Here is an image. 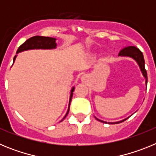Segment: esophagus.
Returning <instances> with one entry per match:
<instances>
[{"label":"esophagus","mask_w":156,"mask_h":156,"mask_svg":"<svg viewBox=\"0 0 156 156\" xmlns=\"http://www.w3.org/2000/svg\"><path fill=\"white\" fill-rule=\"evenodd\" d=\"M87 76L86 75L83 76H82V79H83V80H87Z\"/></svg>","instance_id":"obj_1"}]
</instances>
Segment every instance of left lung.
Instances as JSON below:
<instances>
[{"mask_svg": "<svg viewBox=\"0 0 156 156\" xmlns=\"http://www.w3.org/2000/svg\"><path fill=\"white\" fill-rule=\"evenodd\" d=\"M119 56H122V57H129L137 62L139 67H140V71H141L143 76H144V77L145 78V84L147 85V83H148V76H147V72H146L145 68H144V59L142 52L140 51L138 48H137L136 47L129 46L122 48V50L120 51V52L119 53ZM129 117H128V118H129ZM128 118H126V119H122V120L121 121H118V122H108V124H116V123H119V122H123V121L126 120ZM95 119H97V120L100 121V122H103V123H107V122H105V121L101 120V119H98V118H96V117H95Z\"/></svg>", "mask_w": 156, "mask_h": 156, "instance_id": "8db88e82", "label": "left lung"}]
</instances>
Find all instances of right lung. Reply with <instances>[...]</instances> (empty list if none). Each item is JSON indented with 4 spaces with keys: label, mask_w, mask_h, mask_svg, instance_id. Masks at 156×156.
I'll return each mask as SVG.
<instances>
[{
    "label": "right lung",
    "mask_w": 156,
    "mask_h": 156,
    "mask_svg": "<svg viewBox=\"0 0 156 156\" xmlns=\"http://www.w3.org/2000/svg\"><path fill=\"white\" fill-rule=\"evenodd\" d=\"M56 46H57V44H56L55 38H52V37H41V36H35V37H31V38H30V39H28L27 41H25L23 44L19 48V49L17 50V53L24 51L32 50V49H53V48H55ZM16 56L17 55H16L14 57L13 62H15V60H16ZM74 89H75L74 87L72 88L71 94H70L69 104L68 111L66 112V115H65V117L63 118V119L66 118V115H68L69 111L70 103H71L72 98H73V94Z\"/></svg>",
    "instance_id": "right-lung-1"
}]
</instances>
